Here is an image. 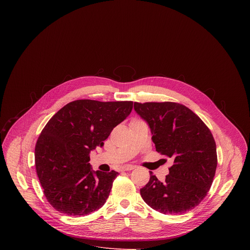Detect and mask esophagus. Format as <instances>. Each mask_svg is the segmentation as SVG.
I'll return each mask as SVG.
<instances>
[{
	"instance_id": "obj_1",
	"label": "esophagus",
	"mask_w": 250,
	"mask_h": 250,
	"mask_svg": "<svg viewBox=\"0 0 250 250\" xmlns=\"http://www.w3.org/2000/svg\"><path fill=\"white\" fill-rule=\"evenodd\" d=\"M135 168H136L135 165L126 164V165H124V166H123L122 170H123V171H130V170H133V169H135Z\"/></svg>"
}]
</instances>
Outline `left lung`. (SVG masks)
Returning <instances> with one entry per match:
<instances>
[{
    "mask_svg": "<svg viewBox=\"0 0 250 250\" xmlns=\"http://www.w3.org/2000/svg\"><path fill=\"white\" fill-rule=\"evenodd\" d=\"M134 110L149 125L156 151L174 160L164 182L149 172L148 183L140 189L142 199L165 215L194 208L207 196L218 165L210 130L179 103L134 102Z\"/></svg>",
    "mask_w": 250,
    "mask_h": 250,
    "instance_id": "8db88e82",
    "label": "left lung"
}]
</instances>
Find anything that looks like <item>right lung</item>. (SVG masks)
I'll return each instance as SVG.
<instances>
[{"mask_svg":"<svg viewBox=\"0 0 250 250\" xmlns=\"http://www.w3.org/2000/svg\"><path fill=\"white\" fill-rule=\"evenodd\" d=\"M133 102L73 101L45 125L35 145V168L48 203L70 216H86L104 206L118 172L92 171L90 152L104 146Z\"/></svg>","mask_w":250,"mask_h":250,"instance_id":"obj_1","label":"right lung"}]
</instances>
